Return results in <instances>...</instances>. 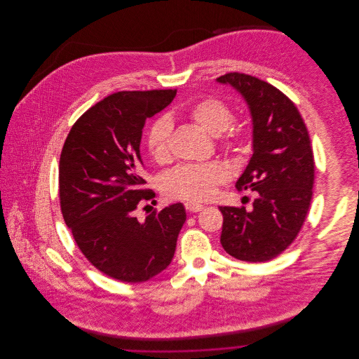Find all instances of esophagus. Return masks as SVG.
<instances>
[{
    "instance_id": "1",
    "label": "esophagus",
    "mask_w": 359,
    "mask_h": 359,
    "mask_svg": "<svg viewBox=\"0 0 359 359\" xmlns=\"http://www.w3.org/2000/svg\"><path fill=\"white\" fill-rule=\"evenodd\" d=\"M185 208L189 211V212H199L205 208V205H201V203H195V202H187L185 203Z\"/></svg>"
}]
</instances>
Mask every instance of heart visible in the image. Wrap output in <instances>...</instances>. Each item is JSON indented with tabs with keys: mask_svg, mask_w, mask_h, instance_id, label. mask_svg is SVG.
<instances>
[{
	"mask_svg": "<svg viewBox=\"0 0 359 359\" xmlns=\"http://www.w3.org/2000/svg\"><path fill=\"white\" fill-rule=\"evenodd\" d=\"M188 116L207 134L221 135L232 124L235 116L232 107L215 97H205L192 103ZM172 124L168 117H158L151 124L147 134V147L156 161L163 163L171 157ZM246 130L243 127L231 131L228 144L235 147L243 141ZM229 178L228 170L217 161L205 164H185L171 170L163 181V189L172 199L202 202L215 196L218 187Z\"/></svg>",
	"mask_w": 359,
	"mask_h": 359,
	"instance_id": "b5f03b06",
	"label": "heart"
}]
</instances>
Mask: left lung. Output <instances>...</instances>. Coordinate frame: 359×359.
Returning <instances> with one entry per match:
<instances>
[{
	"mask_svg": "<svg viewBox=\"0 0 359 359\" xmlns=\"http://www.w3.org/2000/svg\"><path fill=\"white\" fill-rule=\"evenodd\" d=\"M248 103L253 156L236 181L256 191L253 210L221 205V245L229 256L264 262L286 250L300 232L312 198L315 163L307 127L283 93L257 77L228 73L217 79Z\"/></svg>",
	"mask_w": 359,
	"mask_h": 359,
	"instance_id": "obj_1",
	"label": "left lung"
}]
</instances>
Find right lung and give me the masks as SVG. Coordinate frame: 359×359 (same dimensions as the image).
<instances>
[{"instance_id": "obj_1", "label": "right lung", "mask_w": 359, "mask_h": 359, "mask_svg": "<svg viewBox=\"0 0 359 359\" xmlns=\"http://www.w3.org/2000/svg\"><path fill=\"white\" fill-rule=\"evenodd\" d=\"M175 94L120 91L103 98L74 123L60 154L63 219L86 258L120 282H147L164 271L187 219L182 203L154 210L144 221L134 212L154 195L144 187L142 128Z\"/></svg>"}]
</instances>
